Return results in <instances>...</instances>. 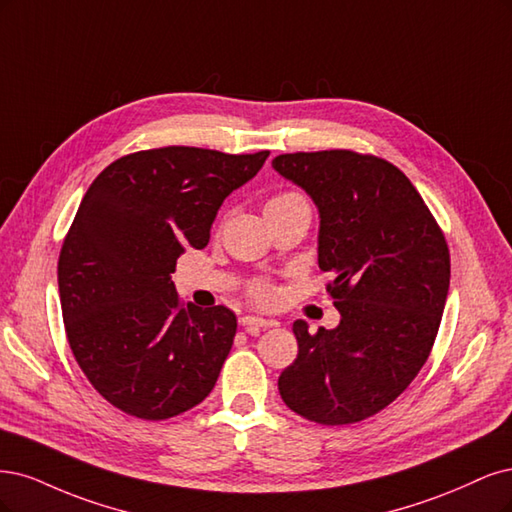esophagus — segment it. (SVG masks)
Returning <instances> with one entry per match:
<instances>
[{
    "label": "esophagus",
    "instance_id": "34e87169",
    "mask_svg": "<svg viewBox=\"0 0 512 512\" xmlns=\"http://www.w3.org/2000/svg\"><path fill=\"white\" fill-rule=\"evenodd\" d=\"M240 325H244V327H274L276 321L255 317V315H246V317H240Z\"/></svg>",
    "mask_w": 512,
    "mask_h": 512
}]
</instances>
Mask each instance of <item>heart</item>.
<instances>
[{
  "label": "heart",
  "instance_id": "obj_1",
  "mask_svg": "<svg viewBox=\"0 0 512 512\" xmlns=\"http://www.w3.org/2000/svg\"><path fill=\"white\" fill-rule=\"evenodd\" d=\"M289 200H304V197L300 195V193H295V191H285V193H278V195H274L272 200L268 202V204H278V202H289ZM251 298L255 300V302H270L272 300V287L268 285V283H255L253 287H251Z\"/></svg>",
  "mask_w": 512,
  "mask_h": 512
}]
</instances>
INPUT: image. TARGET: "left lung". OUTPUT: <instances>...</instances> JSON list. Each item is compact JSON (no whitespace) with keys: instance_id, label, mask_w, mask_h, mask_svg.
I'll use <instances>...</instances> for the list:
<instances>
[{"instance_id":"obj_1","label":"left lung","mask_w":512,"mask_h":512,"mask_svg":"<svg viewBox=\"0 0 512 512\" xmlns=\"http://www.w3.org/2000/svg\"><path fill=\"white\" fill-rule=\"evenodd\" d=\"M272 168L319 208V268L336 329L293 323L298 357L278 376L283 402L308 421L349 425L389 406L434 346L451 280L442 229L393 163L355 151L287 153Z\"/></svg>"}]
</instances>
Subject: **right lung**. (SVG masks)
I'll return each mask as SVG.
<instances>
[{
	"label": "right lung",
	"instance_id": "add662e5",
	"mask_svg": "<svg viewBox=\"0 0 512 512\" xmlns=\"http://www.w3.org/2000/svg\"><path fill=\"white\" fill-rule=\"evenodd\" d=\"M268 155L151 148L112 161L82 197L57 266L65 334L89 383L127 415L176 417L217 383L236 315L185 308L172 272Z\"/></svg>",
	"mask_w": 512,
	"mask_h": 512
}]
</instances>
